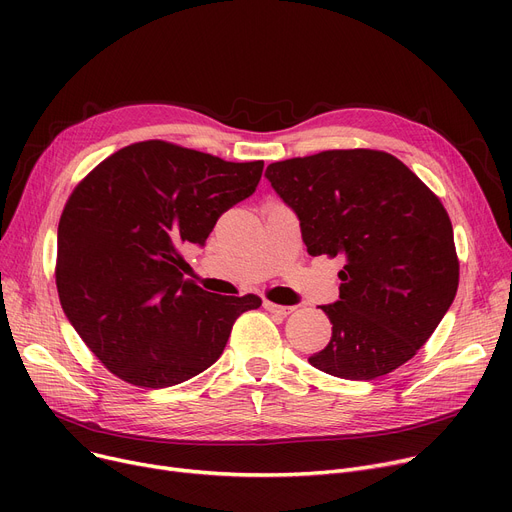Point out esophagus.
<instances>
[{
	"instance_id": "esophagus-1",
	"label": "esophagus",
	"mask_w": 512,
	"mask_h": 512,
	"mask_svg": "<svg viewBox=\"0 0 512 512\" xmlns=\"http://www.w3.org/2000/svg\"><path fill=\"white\" fill-rule=\"evenodd\" d=\"M263 307L270 313H276V315H282V317H286L294 311V307H290V305H278V303H272V301H263Z\"/></svg>"
}]
</instances>
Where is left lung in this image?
<instances>
[{"instance_id":"obj_1","label":"left lung","mask_w":512,"mask_h":512,"mask_svg":"<svg viewBox=\"0 0 512 512\" xmlns=\"http://www.w3.org/2000/svg\"><path fill=\"white\" fill-rule=\"evenodd\" d=\"M297 213L307 253L342 257L332 324L309 357L342 380H375L407 363L434 334L459 288L452 224L440 199L390 153L321 151L265 170Z\"/></svg>"}]
</instances>
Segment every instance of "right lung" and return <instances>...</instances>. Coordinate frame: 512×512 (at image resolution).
Wrapping results in <instances>:
<instances>
[{"label": "right lung", "mask_w": 512, "mask_h": 512, "mask_svg": "<svg viewBox=\"0 0 512 512\" xmlns=\"http://www.w3.org/2000/svg\"><path fill=\"white\" fill-rule=\"evenodd\" d=\"M263 161L234 164L164 141L128 145L80 182L60 218L62 309L120 380L168 388L220 359L255 294L184 280L182 245L203 247L220 215L255 193Z\"/></svg>", "instance_id": "1"}]
</instances>
